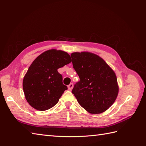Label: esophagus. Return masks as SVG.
<instances>
[{"instance_id":"obj_1","label":"esophagus","mask_w":146,"mask_h":146,"mask_svg":"<svg viewBox=\"0 0 146 146\" xmlns=\"http://www.w3.org/2000/svg\"><path fill=\"white\" fill-rule=\"evenodd\" d=\"M73 86H74L73 83H70V84H69V85L68 86V90H71L72 89V88H73Z\"/></svg>"}]
</instances>
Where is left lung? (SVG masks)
I'll use <instances>...</instances> for the list:
<instances>
[{"label": "left lung", "instance_id": "left-lung-1", "mask_svg": "<svg viewBox=\"0 0 146 146\" xmlns=\"http://www.w3.org/2000/svg\"><path fill=\"white\" fill-rule=\"evenodd\" d=\"M73 68L80 78L72 91L78 104L91 114L105 111L116 100L117 78L105 61L92 53H72Z\"/></svg>", "mask_w": 146, "mask_h": 146}]
</instances>
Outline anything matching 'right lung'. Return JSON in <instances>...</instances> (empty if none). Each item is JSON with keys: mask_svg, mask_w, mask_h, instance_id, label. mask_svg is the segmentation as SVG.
<instances>
[{"mask_svg": "<svg viewBox=\"0 0 146 146\" xmlns=\"http://www.w3.org/2000/svg\"><path fill=\"white\" fill-rule=\"evenodd\" d=\"M71 61L67 52L56 49L43 52L33 61L23 83L25 98L33 108L45 111L58 103L68 87L57 70Z\"/></svg>", "mask_w": 146, "mask_h": 146, "instance_id": "right-lung-1", "label": "right lung"}]
</instances>
